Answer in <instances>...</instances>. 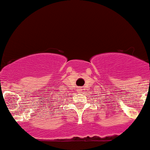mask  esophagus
Here are the masks:
<instances>
[{"mask_svg":"<svg viewBox=\"0 0 150 150\" xmlns=\"http://www.w3.org/2000/svg\"><path fill=\"white\" fill-rule=\"evenodd\" d=\"M80 92H81V91H80Z\"/></svg>","mask_w":150,"mask_h":150,"instance_id":"34e87169","label":"esophagus"}]
</instances>
